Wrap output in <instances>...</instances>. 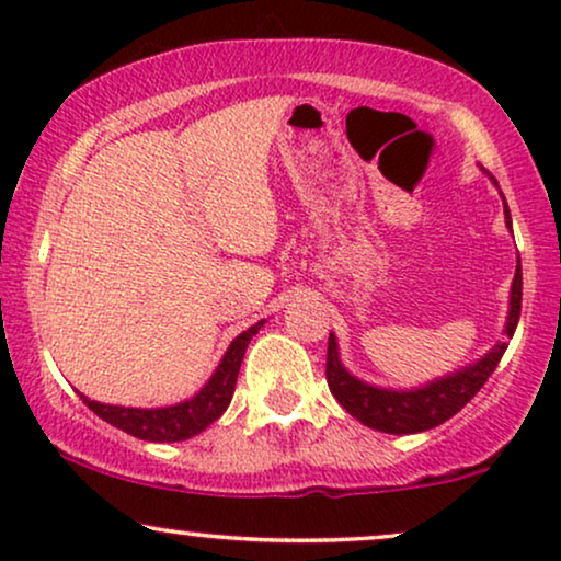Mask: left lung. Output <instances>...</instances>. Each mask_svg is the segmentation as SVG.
Here are the masks:
<instances>
[{
	"label": "left lung",
	"instance_id": "8db88e82",
	"mask_svg": "<svg viewBox=\"0 0 561 561\" xmlns=\"http://www.w3.org/2000/svg\"><path fill=\"white\" fill-rule=\"evenodd\" d=\"M490 175V173H488ZM490 181H497L490 175ZM503 196V194H501ZM503 214L505 227L513 234L511 211L503 198ZM520 290H524V278H520V260L516 265V275L511 283V298H508V317H505L503 340L495 342L493 350L474 363L459 367V370L444 375V378L428 380L426 386L419 388H380L373 382L359 380L344 367L340 357V344H336V334H329V350H327V382L329 390L342 409L363 421L365 426L375 428V432L386 434H419L428 432V428L444 424L462 411L467 403L472 401L474 393L485 386V380L493 375V370L501 363L503 352L508 350V340L516 332L518 317H520Z\"/></svg>",
	"mask_w": 561,
	"mask_h": 561
}]
</instances>
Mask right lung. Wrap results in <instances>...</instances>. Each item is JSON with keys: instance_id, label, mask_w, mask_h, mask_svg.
I'll return each mask as SVG.
<instances>
[{"instance_id": "add662e5", "label": "right lung", "mask_w": 561, "mask_h": 561, "mask_svg": "<svg viewBox=\"0 0 561 561\" xmlns=\"http://www.w3.org/2000/svg\"><path fill=\"white\" fill-rule=\"evenodd\" d=\"M265 319H260L257 324L244 329L242 334H237L232 344H229L225 357L219 359L217 370L211 373V378L204 382V388L194 393L186 401L173 403V405H160V409H133V405H112V403H99L91 401L83 393V403L96 413L99 419H104L106 424L122 428V432L137 436L145 442H183L191 436L202 434L206 426L214 424L221 413L227 411L229 401L234 396V382L240 375V365L244 357V350L252 336L263 329Z\"/></svg>"}]
</instances>
